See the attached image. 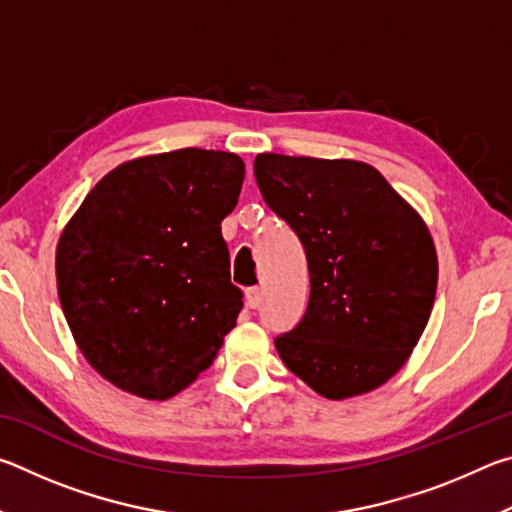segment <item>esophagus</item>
Masks as SVG:
<instances>
[{
	"mask_svg": "<svg viewBox=\"0 0 512 512\" xmlns=\"http://www.w3.org/2000/svg\"><path fill=\"white\" fill-rule=\"evenodd\" d=\"M262 300H264V293L259 287H253V289L246 291V305L250 309H257L259 305H262Z\"/></svg>",
	"mask_w": 512,
	"mask_h": 512,
	"instance_id": "34e87169",
	"label": "esophagus"
}]
</instances>
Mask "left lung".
<instances>
[{
	"label": "left lung",
	"instance_id": "obj_1",
	"mask_svg": "<svg viewBox=\"0 0 512 512\" xmlns=\"http://www.w3.org/2000/svg\"><path fill=\"white\" fill-rule=\"evenodd\" d=\"M255 178L309 266L307 311L277 354L327 400L375 391L411 357L436 300L427 223L359 160L259 153Z\"/></svg>",
	"mask_w": 512,
	"mask_h": 512
}]
</instances>
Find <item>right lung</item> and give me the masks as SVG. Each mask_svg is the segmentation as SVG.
I'll return each instance as SVG.
<instances>
[{"instance_id":"1","label":"right lung","mask_w":512,"mask_h":512,"mask_svg":"<svg viewBox=\"0 0 512 512\" xmlns=\"http://www.w3.org/2000/svg\"><path fill=\"white\" fill-rule=\"evenodd\" d=\"M244 171L239 155L205 149L128 160L60 232V307L112 386L162 402L212 366L244 307L221 235Z\"/></svg>"}]
</instances>
